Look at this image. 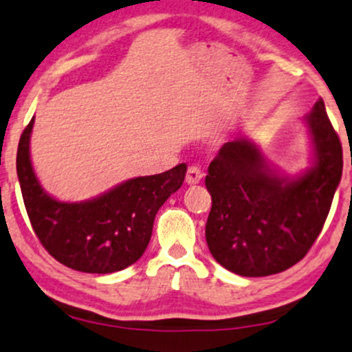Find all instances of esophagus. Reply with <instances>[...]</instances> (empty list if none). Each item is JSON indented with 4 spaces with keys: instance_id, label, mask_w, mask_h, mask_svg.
<instances>
[{
    "instance_id": "obj_1",
    "label": "esophagus",
    "mask_w": 352,
    "mask_h": 352,
    "mask_svg": "<svg viewBox=\"0 0 352 352\" xmlns=\"http://www.w3.org/2000/svg\"><path fill=\"white\" fill-rule=\"evenodd\" d=\"M201 179H203V172L200 170V167H197V165H190L188 170H187V177H185L187 184L197 185V184H200Z\"/></svg>"
}]
</instances>
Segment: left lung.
Listing matches in <instances>:
<instances>
[{"instance_id":"8db88e82","label":"left lung","mask_w":352,"mask_h":352,"mask_svg":"<svg viewBox=\"0 0 352 352\" xmlns=\"http://www.w3.org/2000/svg\"><path fill=\"white\" fill-rule=\"evenodd\" d=\"M313 164L298 177L269 165L256 142H226L208 167L211 256L243 277L278 274L302 261L323 230L341 182L342 147L323 100L305 116Z\"/></svg>"}]
</instances>
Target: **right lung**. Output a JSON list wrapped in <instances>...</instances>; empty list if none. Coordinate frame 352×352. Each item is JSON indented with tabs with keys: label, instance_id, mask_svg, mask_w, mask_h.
I'll list each match as a JSON object with an SVG mask.
<instances>
[{
	"label": "right lung",
	"instance_id": "add662e5",
	"mask_svg": "<svg viewBox=\"0 0 352 352\" xmlns=\"http://www.w3.org/2000/svg\"><path fill=\"white\" fill-rule=\"evenodd\" d=\"M34 118L19 139L16 168L32 230L54 259L87 274L129 267L146 251L155 214L182 187L187 165L149 177H135L85 201H60L42 188L32 168Z\"/></svg>",
	"mask_w": 352,
	"mask_h": 352
}]
</instances>
